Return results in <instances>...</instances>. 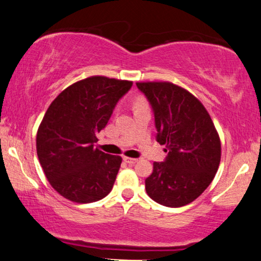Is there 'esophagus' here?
Segmentation results:
<instances>
[{"label": "esophagus", "instance_id": "34e87169", "mask_svg": "<svg viewBox=\"0 0 261 261\" xmlns=\"http://www.w3.org/2000/svg\"><path fill=\"white\" fill-rule=\"evenodd\" d=\"M124 161H125L127 164H135L138 160L137 159H131V157H124Z\"/></svg>", "mask_w": 261, "mask_h": 261}]
</instances>
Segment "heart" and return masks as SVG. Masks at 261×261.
<instances>
[{
    "label": "heart",
    "mask_w": 261,
    "mask_h": 261,
    "mask_svg": "<svg viewBox=\"0 0 261 261\" xmlns=\"http://www.w3.org/2000/svg\"><path fill=\"white\" fill-rule=\"evenodd\" d=\"M143 104H146L145 100H144V98H142V97H138V98H136V100H135V106L143 105Z\"/></svg>",
    "instance_id": "b5f03b06"
}]
</instances>
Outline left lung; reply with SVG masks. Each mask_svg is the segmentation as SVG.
<instances>
[{"label":"left lung","mask_w":261,"mask_h":261,"mask_svg":"<svg viewBox=\"0 0 261 261\" xmlns=\"http://www.w3.org/2000/svg\"><path fill=\"white\" fill-rule=\"evenodd\" d=\"M151 105L156 139L166 145L164 162H153L145 179L157 203L177 208L197 199L211 185L221 160L214 123L195 95L169 82L136 83Z\"/></svg>","instance_id":"obj_1"}]
</instances>
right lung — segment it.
Instances as JSON below:
<instances>
[{"label": "right lung", "mask_w": 261, "mask_h": 261, "mask_svg": "<svg viewBox=\"0 0 261 261\" xmlns=\"http://www.w3.org/2000/svg\"><path fill=\"white\" fill-rule=\"evenodd\" d=\"M131 86L129 80L90 76L49 105L36 134V152L50 186L65 199L90 203L111 192L122 157L100 151L94 143Z\"/></svg>", "instance_id": "obj_1"}]
</instances>
